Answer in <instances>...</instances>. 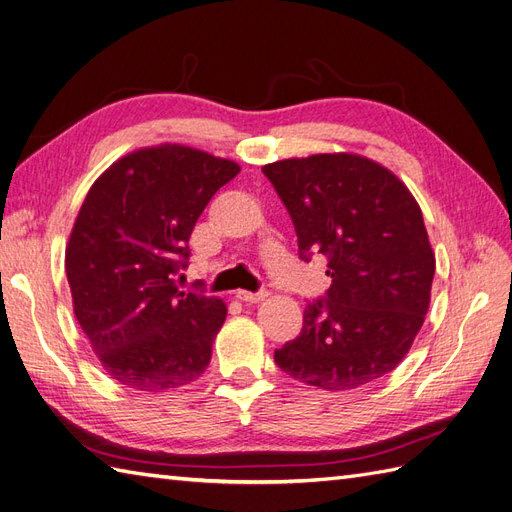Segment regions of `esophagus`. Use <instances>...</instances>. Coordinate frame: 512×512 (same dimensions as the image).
Here are the masks:
<instances>
[{
    "instance_id": "34e87169",
    "label": "esophagus",
    "mask_w": 512,
    "mask_h": 512,
    "mask_svg": "<svg viewBox=\"0 0 512 512\" xmlns=\"http://www.w3.org/2000/svg\"><path fill=\"white\" fill-rule=\"evenodd\" d=\"M235 296H238V298L242 300V303H259V300H264V298L268 296V292H266V290H259V292H246V290H240V292L235 294Z\"/></svg>"
}]
</instances>
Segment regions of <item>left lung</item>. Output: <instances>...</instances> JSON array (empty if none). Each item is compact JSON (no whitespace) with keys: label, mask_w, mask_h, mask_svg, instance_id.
<instances>
[{"label":"left lung","mask_w":512,"mask_h":512,"mask_svg":"<svg viewBox=\"0 0 512 512\" xmlns=\"http://www.w3.org/2000/svg\"><path fill=\"white\" fill-rule=\"evenodd\" d=\"M261 170L292 216L300 259L326 255L333 279L274 361L298 381L331 391L385 376L422 329L435 277L413 194L391 170L352 153L292 157Z\"/></svg>","instance_id":"obj_1"}]
</instances>
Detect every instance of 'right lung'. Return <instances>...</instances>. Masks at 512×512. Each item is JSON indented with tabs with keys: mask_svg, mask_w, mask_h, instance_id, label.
Masks as SVG:
<instances>
[{
	"mask_svg": "<svg viewBox=\"0 0 512 512\" xmlns=\"http://www.w3.org/2000/svg\"><path fill=\"white\" fill-rule=\"evenodd\" d=\"M238 173L231 160L162 144L121 157L88 190L64 266L75 318L114 381L164 391L205 372L227 307L179 283L196 220Z\"/></svg>",
	"mask_w": 512,
	"mask_h": 512,
	"instance_id": "obj_1",
	"label": "right lung"
}]
</instances>
